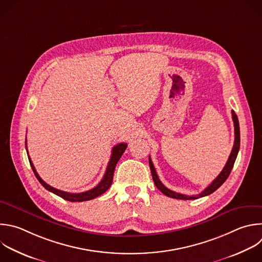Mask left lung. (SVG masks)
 I'll return each mask as SVG.
<instances>
[{
  "label": "left lung",
  "mask_w": 262,
  "mask_h": 262,
  "mask_svg": "<svg viewBox=\"0 0 262 262\" xmlns=\"http://www.w3.org/2000/svg\"><path fill=\"white\" fill-rule=\"evenodd\" d=\"M231 115H232V120H233V125H234V144H233V147H232V150H231V153L228 157V160L225 164V166L223 167V169L221 170V172L218 175V177L204 190L202 191L200 194H196V195H186V194H182V193H178V192H175L172 191L170 189H168L167 187H165L159 180L158 176H157V172L155 170V167L153 165V162L151 160V158L149 157V165H150V169H151V173H152V179L154 181V184L155 186L163 193L165 194L166 196H169L171 199H176V200H185V201H188V200H196V199H200V198H203V196H206V195H209L211 193H213L214 191H216L225 181L226 179L228 178L229 173L233 167V164H234V161L236 159V156H237V153H238V150H239V142H241V137H239V124H238V119H237V116L236 114L234 113V111H231Z\"/></svg>",
  "instance_id": "left-lung-1"
}]
</instances>
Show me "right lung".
<instances>
[{"label": "right lung", "instance_id": "add662e5", "mask_svg": "<svg viewBox=\"0 0 262 262\" xmlns=\"http://www.w3.org/2000/svg\"><path fill=\"white\" fill-rule=\"evenodd\" d=\"M127 147V144L126 143H120V144H117L116 146H114L112 148V154H111V158H110V161L107 165V169H106V172L105 175L102 179V181L93 189L91 190H87L85 192H80V193H70V192H66V191H62V190H59V189H56L50 185H48L46 182H44L41 177L38 175V172L29 156V160H30V163H31V166L34 170V173L36 178L39 180V182L42 184V186L47 189L48 191L60 196L61 199L66 200V201H69V202H84V201H91V200H94L100 195H102L104 192H106L111 184H112V181H113V176H114V169H115V166L118 162V160L120 159V157L122 156L123 152L125 151ZM26 149H27V152H28V148H27V139H26Z\"/></svg>", "mask_w": 262, "mask_h": 262}]
</instances>
